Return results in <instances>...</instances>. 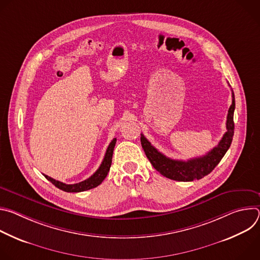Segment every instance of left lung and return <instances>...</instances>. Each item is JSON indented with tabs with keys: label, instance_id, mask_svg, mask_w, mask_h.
<instances>
[{
	"label": "left lung",
	"instance_id": "obj_1",
	"mask_svg": "<svg viewBox=\"0 0 260 260\" xmlns=\"http://www.w3.org/2000/svg\"><path fill=\"white\" fill-rule=\"evenodd\" d=\"M233 91V90H232ZM233 103L229 109V114L226 119V133L222 137L217 146L211 149L206 155L191 158L187 161L172 159L160 153L155 147L151 145L144 135L141 134V144L144 152L149 159L153 168L158 171L162 176L175 180V181H193L200 180L210 174L215 167L220 162L224 156L229 148L231 147L235 123H234V112H235V94L233 91Z\"/></svg>",
	"mask_w": 260,
	"mask_h": 260
}]
</instances>
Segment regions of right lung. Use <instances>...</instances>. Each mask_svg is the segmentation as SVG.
<instances>
[{"label": "right lung", "mask_w": 260, "mask_h": 260, "mask_svg": "<svg viewBox=\"0 0 260 260\" xmlns=\"http://www.w3.org/2000/svg\"><path fill=\"white\" fill-rule=\"evenodd\" d=\"M115 144H116V138H114L109 144L105 157H104L100 168L96 170V172L92 176H90L88 179H86L82 182H79L76 184H64V183L59 182L49 176H46V175H44V176L48 181H50L54 185V186H56L57 188L66 191V192H81V191H85V190L94 188V187L99 186V185L104 181V179L108 175L111 164H112V155H113Z\"/></svg>", "instance_id": "obj_1"}]
</instances>
